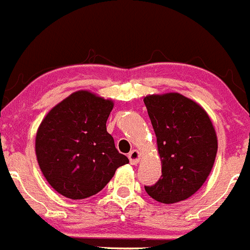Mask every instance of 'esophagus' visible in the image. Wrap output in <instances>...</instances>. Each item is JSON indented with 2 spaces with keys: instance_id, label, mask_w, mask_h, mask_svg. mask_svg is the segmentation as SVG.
Masks as SVG:
<instances>
[{
  "instance_id": "34e87169",
  "label": "esophagus",
  "mask_w": 250,
  "mask_h": 250,
  "mask_svg": "<svg viewBox=\"0 0 250 250\" xmlns=\"http://www.w3.org/2000/svg\"><path fill=\"white\" fill-rule=\"evenodd\" d=\"M127 157H129L130 163L133 164V166H135V164L139 163V159H140V153H139V150H136V149H133V150L130 151L129 155H127Z\"/></svg>"
}]
</instances>
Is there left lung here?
Listing matches in <instances>:
<instances>
[{
	"label": "left lung",
	"instance_id": "1",
	"mask_svg": "<svg viewBox=\"0 0 250 250\" xmlns=\"http://www.w3.org/2000/svg\"><path fill=\"white\" fill-rule=\"evenodd\" d=\"M157 136L162 177L146 186L151 198L162 204L185 201L201 188L214 167L217 136L202 106L177 92L144 97Z\"/></svg>",
	"mask_w": 250,
	"mask_h": 250
}]
</instances>
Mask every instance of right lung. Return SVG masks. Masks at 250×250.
I'll list each match as a JSON object with an SVG mask.
<instances>
[{"instance_id": "obj_1", "label": "right lung", "mask_w": 250, "mask_h": 250, "mask_svg": "<svg viewBox=\"0 0 250 250\" xmlns=\"http://www.w3.org/2000/svg\"><path fill=\"white\" fill-rule=\"evenodd\" d=\"M112 100L81 89L55 104L40 123L36 159L45 180L62 196L83 200L99 193L129 159L115 148L106 121Z\"/></svg>"}]
</instances>
